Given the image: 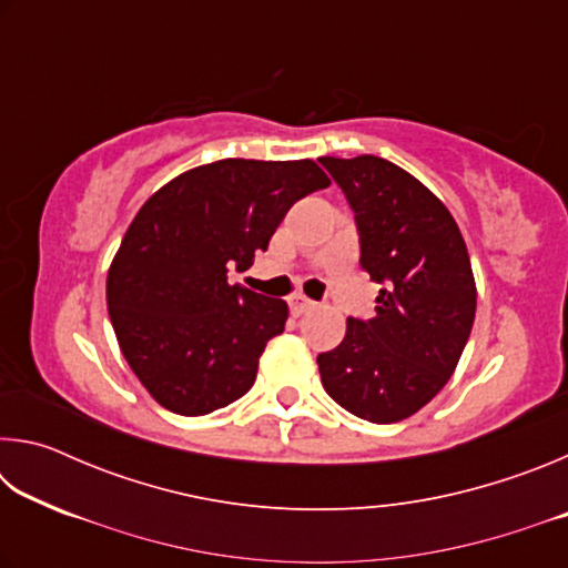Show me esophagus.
<instances>
[{
	"label": "esophagus",
	"instance_id": "esophagus-1",
	"mask_svg": "<svg viewBox=\"0 0 568 568\" xmlns=\"http://www.w3.org/2000/svg\"><path fill=\"white\" fill-rule=\"evenodd\" d=\"M311 307H315V301H311V297H305L303 293H295V295L291 297V311H293L295 315H303V313L311 311Z\"/></svg>",
	"mask_w": 568,
	"mask_h": 568
}]
</instances>
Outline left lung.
<instances>
[{
    "label": "left lung",
    "mask_w": 568,
    "mask_h": 568,
    "mask_svg": "<svg viewBox=\"0 0 568 568\" xmlns=\"http://www.w3.org/2000/svg\"><path fill=\"white\" fill-rule=\"evenodd\" d=\"M355 215L361 267L381 283L376 315L348 318L318 355L328 396L371 423L413 416L454 376L476 318L468 250L446 205L406 170L361 155L321 158Z\"/></svg>",
    "instance_id": "left-lung-1"
}]
</instances>
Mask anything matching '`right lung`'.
<instances>
[{"mask_svg": "<svg viewBox=\"0 0 568 568\" xmlns=\"http://www.w3.org/2000/svg\"><path fill=\"white\" fill-rule=\"evenodd\" d=\"M313 160H217L160 187L122 237L108 311L134 376L160 406L205 416L253 388L287 305L227 271L253 265L297 200L328 187Z\"/></svg>", "mask_w": 568, "mask_h": 568, "instance_id": "obj_1", "label": "right lung"}]
</instances>
